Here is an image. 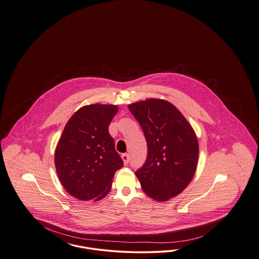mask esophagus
Listing matches in <instances>:
<instances>
[{
    "instance_id": "1",
    "label": "esophagus",
    "mask_w": 259,
    "mask_h": 259,
    "mask_svg": "<svg viewBox=\"0 0 259 259\" xmlns=\"http://www.w3.org/2000/svg\"><path fill=\"white\" fill-rule=\"evenodd\" d=\"M121 158H122V160H123L125 165H127V164L129 163V154L123 153V154L121 155Z\"/></svg>"
}]
</instances>
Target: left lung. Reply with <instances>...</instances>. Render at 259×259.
Here are the masks:
<instances>
[{"label": "left lung", "mask_w": 259, "mask_h": 259, "mask_svg": "<svg viewBox=\"0 0 259 259\" xmlns=\"http://www.w3.org/2000/svg\"><path fill=\"white\" fill-rule=\"evenodd\" d=\"M148 144V157L136 176L144 192L164 202L182 193L197 168L199 144L192 126L172 104L150 98L128 105Z\"/></svg>", "instance_id": "obj_1"}]
</instances>
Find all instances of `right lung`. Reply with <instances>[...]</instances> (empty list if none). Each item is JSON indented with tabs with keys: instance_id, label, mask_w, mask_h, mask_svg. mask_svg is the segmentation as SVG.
<instances>
[{
	"instance_id": "right-lung-1",
	"label": "right lung",
	"mask_w": 259,
	"mask_h": 259,
	"mask_svg": "<svg viewBox=\"0 0 259 259\" xmlns=\"http://www.w3.org/2000/svg\"><path fill=\"white\" fill-rule=\"evenodd\" d=\"M115 105H87L65 125L55 149L56 172L67 192L81 201H99L111 190L123 161L114 148L109 125Z\"/></svg>"
}]
</instances>
